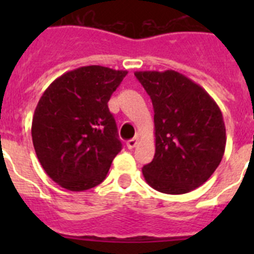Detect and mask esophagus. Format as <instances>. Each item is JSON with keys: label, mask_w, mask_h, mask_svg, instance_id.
<instances>
[{"label": "esophagus", "mask_w": 254, "mask_h": 254, "mask_svg": "<svg viewBox=\"0 0 254 254\" xmlns=\"http://www.w3.org/2000/svg\"><path fill=\"white\" fill-rule=\"evenodd\" d=\"M137 143H138V137H133V138H131V140L127 141V147H128L129 150H132L136 147V145H137Z\"/></svg>", "instance_id": "34e87169"}]
</instances>
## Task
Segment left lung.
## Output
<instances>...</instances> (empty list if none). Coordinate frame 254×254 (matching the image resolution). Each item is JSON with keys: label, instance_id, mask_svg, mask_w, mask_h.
I'll return each mask as SVG.
<instances>
[{"label": "left lung", "instance_id": "left-lung-1", "mask_svg": "<svg viewBox=\"0 0 254 254\" xmlns=\"http://www.w3.org/2000/svg\"><path fill=\"white\" fill-rule=\"evenodd\" d=\"M154 107L155 155L142 168L147 185L168 194L202 186L224 156L225 123L219 105L187 76L136 71Z\"/></svg>", "mask_w": 254, "mask_h": 254}]
</instances>
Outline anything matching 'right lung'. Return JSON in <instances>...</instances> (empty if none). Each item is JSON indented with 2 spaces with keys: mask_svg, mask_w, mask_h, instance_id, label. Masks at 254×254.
<instances>
[{
  "mask_svg": "<svg viewBox=\"0 0 254 254\" xmlns=\"http://www.w3.org/2000/svg\"><path fill=\"white\" fill-rule=\"evenodd\" d=\"M127 71L84 66L52 82L35 108L31 137L49 178L72 192L100 185L122 150L108 102Z\"/></svg>",
  "mask_w": 254,
  "mask_h": 254,
  "instance_id": "right-lung-1",
  "label": "right lung"
}]
</instances>
